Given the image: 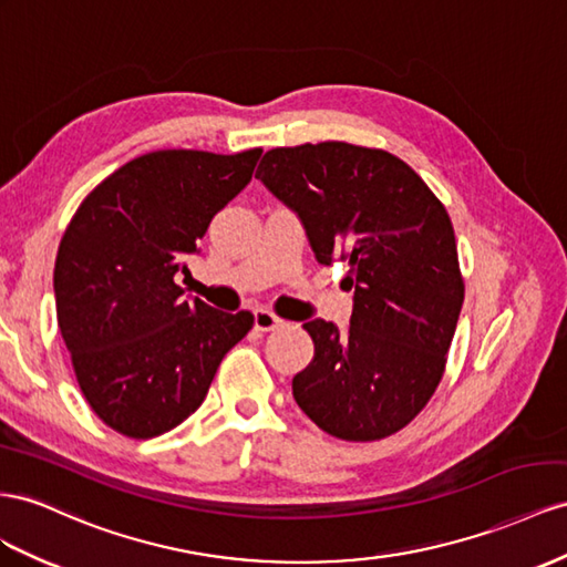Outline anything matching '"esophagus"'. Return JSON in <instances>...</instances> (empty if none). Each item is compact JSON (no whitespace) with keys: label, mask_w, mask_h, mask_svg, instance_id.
Returning <instances> with one entry per match:
<instances>
[{"label":"esophagus","mask_w":567,"mask_h":567,"mask_svg":"<svg viewBox=\"0 0 567 567\" xmlns=\"http://www.w3.org/2000/svg\"><path fill=\"white\" fill-rule=\"evenodd\" d=\"M284 324H286V321L279 315H274L271 310H267V308L255 310V329L257 331H274V329H279Z\"/></svg>","instance_id":"esophagus-1"}]
</instances>
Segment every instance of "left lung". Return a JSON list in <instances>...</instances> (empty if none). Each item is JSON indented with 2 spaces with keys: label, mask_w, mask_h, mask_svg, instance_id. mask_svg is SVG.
<instances>
[{
  "label": "left lung",
  "mask_w": 567,
  "mask_h": 567,
  "mask_svg": "<svg viewBox=\"0 0 567 567\" xmlns=\"http://www.w3.org/2000/svg\"><path fill=\"white\" fill-rule=\"evenodd\" d=\"M255 178L293 209L317 262H348L350 327L305 321L315 358L293 398L319 430L377 441L430 403L446 370L465 284L446 207L386 150L350 143L274 147Z\"/></svg>",
  "instance_id": "8db88e82"
}]
</instances>
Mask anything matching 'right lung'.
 Here are the masks:
<instances>
[{"label":"right lung","mask_w":567,"mask_h":567,"mask_svg":"<svg viewBox=\"0 0 567 567\" xmlns=\"http://www.w3.org/2000/svg\"><path fill=\"white\" fill-rule=\"evenodd\" d=\"M259 155L150 152L106 176L66 226L54 265L59 331L85 401L114 432L152 439L190 417L252 329L248 310L183 298L174 277Z\"/></svg>","instance_id":"add662e5"}]
</instances>
